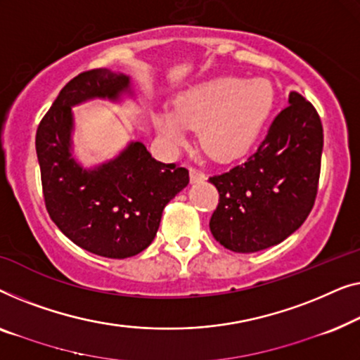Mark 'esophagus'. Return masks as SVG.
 <instances>
[{
	"label": "esophagus",
	"instance_id": "esophagus-1",
	"mask_svg": "<svg viewBox=\"0 0 360 360\" xmlns=\"http://www.w3.org/2000/svg\"><path fill=\"white\" fill-rule=\"evenodd\" d=\"M189 176H191V182H202L205 181V174L202 171H197L194 168L189 169Z\"/></svg>",
	"mask_w": 360,
	"mask_h": 360
}]
</instances>
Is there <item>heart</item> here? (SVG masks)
Instances as JSON below:
<instances>
[{"label": "heart", "instance_id": "heart-1", "mask_svg": "<svg viewBox=\"0 0 360 360\" xmlns=\"http://www.w3.org/2000/svg\"><path fill=\"white\" fill-rule=\"evenodd\" d=\"M271 84L262 79L219 77L191 86L176 96L173 110L151 114L158 134L169 145H182L187 129L214 160H233L245 153L272 109Z\"/></svg>", "mask_w": 360, "mask_h": 360}]
</instances>
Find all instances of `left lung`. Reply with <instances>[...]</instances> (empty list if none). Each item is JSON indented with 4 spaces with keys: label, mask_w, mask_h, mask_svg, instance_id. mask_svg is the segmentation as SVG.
Returning <instances> with one entry per match:
<instances>
[{
    "label": "left lung",
    "mask_w": 360,
    "mask_h": 360,
    "mask_svg": "<svg viewBox=\"0 0 360 360\" xmlns=\"http://www.w3.org/2000/svg\"><path fill=\"white\" fill-rule=\"evenodd\" d=\"M321 151L320 115L290 91L255 153L209 179L220 194L209 224L215 240L230 251L256 252L300 229L315 204Z\"/></svg>",
    "instance_id": "left-lung-1"
}]
</instances>
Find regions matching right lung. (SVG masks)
I'll return each instance as SVG.
<instances>
[{
    "label": "right lung",
    "instance_id": "right-lung-1",
    "mask_svg": "<svg viewBox=\"0 0 360 360\" xmlns=\"http://www.w3.org/2000/svg\"><path fill=\"white\" fill-rule=\"evenodd\" d=\"M129 75L91 70L60 91L35 135L50 219L75 245L125 259L151 245L166 204L189 184V171L156 161L139 140L114 158L84 166L75 151V105L135 98Z\"/></svg>",
    "mask_w": 360,
    "mask_h": 360
}]
</instances>
